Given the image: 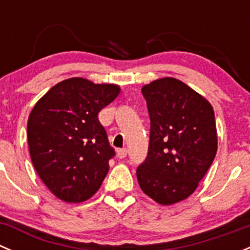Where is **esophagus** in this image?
<instances>
[{
    "label": "esophagus",
    "mask_w": 250,
    "mask_h": 250,
    "mask_svg": "<svg viewBox=\"0 0 250 250\" xmlns=\"http://www.w3.org/2000/svg\"><path fill=\"white\" fill-rule=\"evenodd\" d=\"M125 156H127V151H125V148H120V150H117L118 158H125Z\"/></svg>",
    "instance_id": "esophagus-1"
}]
</instances>
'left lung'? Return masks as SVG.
Returning a JSON list of instances; mask_svg holds the SVG:
<instances>
[{
	"label": "left lung",
	"mask_w": 250,
	"mask_h": 250,
	"mask_svg": "<svg viewBox=\"0 0 250 250\" xmlns=\"http://www.w3.org/2000/svg\"><path fill=\"white\" fill-rule=\"evenodd\" d=\"M151 121L147 158L137 169L140 188L162 206L186 200L218 150L210 103L180 80L163 77L141 88Z\"/></svg>",
	"instance_id": "obj_1"
}]
</instances>
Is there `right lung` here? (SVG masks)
I'll return each mask as SVG.
<instances>
[{
  "instance_id": "1",
  "label": "right lung",
  "mask_w": 250,
  "mask_h": 250,
  "mask_svg": "<svg viewBox=\"0 0 250 250\" xmlns=\"http://www.w3.org/2000/svg\"><path fill=\"white\" fill-rule=\"evenodd\" d=\"M120 92V85L112 83L67 78L50 88L30 112L32 165L59 200L84 202L102 186L115 151L98 113Z\"/></svg>"
}]
</instances>
